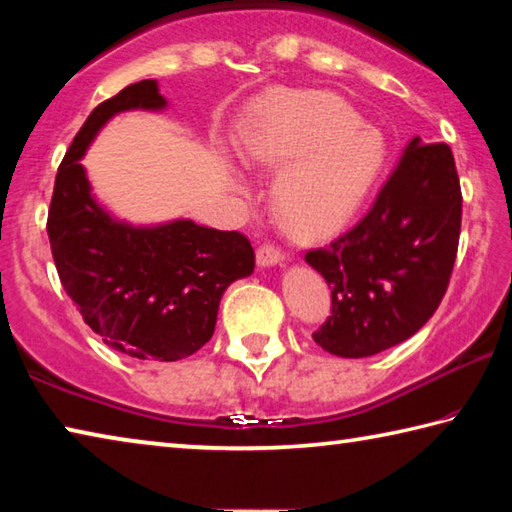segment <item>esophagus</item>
I'll return each instance as SVG.
<instances>
[{
    "mask_svg": "<svg viewBox=\"0 0 512 512\" xmlns=\"http://www.w3.org/2000/svg\"><path fill=\"white\" fill-rule=\"evenodd\" d=\"M284 259V253L275 244H262L257 248V264L259 266H275Z\"/></svg>",
    "mask_w": 512,
    "mask_h": 512,
    "instance_id": "obj_1",
    "label": "esophagus"
}]
</instances>
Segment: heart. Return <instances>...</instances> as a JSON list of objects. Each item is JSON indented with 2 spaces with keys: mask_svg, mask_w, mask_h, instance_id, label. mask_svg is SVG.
<instances>
[{
  "mask_svg": "<svg viewBox=\"0 0 512 512\" xmlns=\"http://www.w3.org/2000/svg\"><path fill=\"white\" fill-rule=\"evenodd\" d=\"M248 151L273 167L287 164L273 189L277 212L316 232L363 203L384 162V137L336 94L282 92L259 108Z\"/></svg>",
  "mask_w": 512,
  "mask_h": 512,
  "instance_id": "obj_1",
  "label": "heart"
}]
</instances>
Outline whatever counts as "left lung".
<instances>
[{"mask_svg": "<svg viewBox=\"0 0 512 512\" xmlns=\"http://www.w3.org/2000/svg\"><path fill=\"white\" fill-rule=\"evenodd\" d=\"M463 194L445 142H409L375 203L345 235L307 250L332 289L314 332L329 354L361 359L413 336L443 300L461 235Z\"/></svg>", "mask_w": 512, "mask_h": 512, "instance_id": "left-lung-1", "label": "left lung"}]
</instances>
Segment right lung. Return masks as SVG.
<instances>
[{
	"instance_id": "right-lung-1",
	"label": "right lung",
	"mask_w": 512,
	"mask_h": 512,
	"mask_svg": "<svg viewBox=\"0 0 512 512\" xmlns=\"http://www.w3.org/2000/svg\"><path fill=\"white\" fill-rule=\"evenodd\" d=\"M164 103L158 83L146 79L90 112L58 167L47 235L60 284L103 343L135 359L178 361L212 339L223 291L253 273L255 250L237 230L194 221H115L92 198L79 162L112 115Z\"/></svg>"
}]
</instances>
